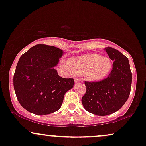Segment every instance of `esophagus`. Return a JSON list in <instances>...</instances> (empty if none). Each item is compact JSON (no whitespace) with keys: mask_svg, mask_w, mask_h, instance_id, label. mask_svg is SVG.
Listing matches in <instances>:
<instances>
[{"mask_svg":"<svg viewBox=\"0 0 146 146\" xmlns=\"http://www.w3.org/2000/svg\"><path fill=\"white\" fill-rule=\"evenodd\" d=\"M81 82V79L80 78H75V82L76 83H78Z\"/></svg>","mask_w":146,"mask_h":146,"instance_id":"obj_1","label":"esophagus"}]
</instances>
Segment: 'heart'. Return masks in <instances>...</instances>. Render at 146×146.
I'll return each instance as SVG.
<instances>
[{
	"label": "heart",
	"instance_id": "heart-1",
	"mask_svg": "<svg viewBox=\"0 0 146 146\" xmlns=\"http://www.w3.org/2000/svg\"><path fill=\"white\" fill-rule=\"evenodd\" d=\"M70 65L74 74L84 75L90 81L102 80L112 69L110 58L98 54H86L73 58L70 62Z\"/></svg>",
	"mask_w": 146,
	"mask_h": 146
}]
</instances>
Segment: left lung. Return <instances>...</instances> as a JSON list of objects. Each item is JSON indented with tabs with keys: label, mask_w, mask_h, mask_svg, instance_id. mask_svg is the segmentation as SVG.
<instances>
[{
	"label": "left lung",
	"mask_w": 146,
	"mask_h": 146,
	"mask_svg": "<svg viewBox=\"0 0 146 146\" xmlns=\"http://www.w3.org/2000/svg\"><path fill=\"white\" fill-rule=\"evenodd\" d=\"M105 50L113 61L112 70L103 80L85 81L86 91L82 98L84 109L98 116L112 114L123 107L129 96L132 80L128 58L111 47Z\"/></svg>",
	"instance_id": "1"
}]
</instances>
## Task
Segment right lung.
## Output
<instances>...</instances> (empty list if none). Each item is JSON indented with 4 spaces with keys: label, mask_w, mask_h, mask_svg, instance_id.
I'll return each mask as SVG.
<instances>
[{
    "label": "right lung",
    "mask_w": 146,
    "mask_h": 146,
    "mask_svg": "<svg viewBox=\"0 0 146 146\" xmlns=\"http://www.w3.org/2000/svg\"><path fill=\"white\" fill-rule=\"evenodd\" d=\"M64 52L54 46L38 44L21 56L13 85L19 102L29 112L45 115L59 110L66 92L74 85L73 78H64L54 67Z\"/></svg>",
    "instance_id": "1"
}]
</instances>
